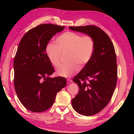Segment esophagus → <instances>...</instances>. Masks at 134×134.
Returning <instances> with one entry per match:
<instances>
[{"label": "esophagus", "instance_id": "1", "mask_svg": "<svg viewBox=\"0 0 134 134\" xmlns=\"http://www.w3.org/2000/svg\"><path fill=\"white\" fill-rule=\"evenodd\" d=\"M71 82H72V80H70V79H67V84H70V83H71Z\"/></svg>", "mask_w": 134, "mask_h": 134}]
</instances>
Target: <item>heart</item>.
Wrapping results in <instances>:
<instances>
[{
    "mask_svg": "<svg viewBox=\"0 0 134 134\" xmlns=\"http://www.w3.org/2000/svg\"><path fill=\"white\" fill-rule=\"evenodd\" d=\"M57 45L49 44L47 46L46 54L54 66L57 67L60 63L62 54L68 53L67 64L62 65L57 70L59 76L69 77L89 63L93 55L95 43L91 36H83L73 32H66L56 39Z\"/></svg>",
    "mask_w": 134,
    "mask_h": 134,
    "instance_id": "1",
    "label": "heart"
}]
</instances>
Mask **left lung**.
I'll return each instance as SVG.
<instances>
[{"instance_id": "1", "label": "left lung", "mask_w": 134, "mask_h": 134, "mask_svg": "<svg viewBox=\"0 0 134 134\" xmlns=\"http://www.w3.org/2000/svg\"><path fill=\"white\" fill-rule=\"evenodd\" d=\"M72 31L91 36L95 43L91 60L72 79L79 91L71 100L75 111L92 116L105 108L112 98L117 82L116 55L108 35L96 26L72 27Z\"/></svg>"}]
</instances>
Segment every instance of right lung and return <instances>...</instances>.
<instances>
[{
    "label": "right lung",
    "mask_w": 134,
    "mask_h": 134,
    "mask_svg": "<svg viewBox=\"0 0 134 134\" xmlns=\"http://www.w3.org/2000/svg\"><path fill=\"white\" fill-rule=\"evenodd\" d=\"M64 26L41 24L30 29L18 45L13 62L14 86L27 109L42 112L53 105L56 94L67 85L63 77H50L54 69L46 54L49 41Z\"/></svg>",
    "instance_id": "1"
}]
</instances>
